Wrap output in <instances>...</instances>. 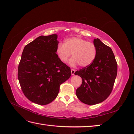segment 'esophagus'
Wrapping results in <instances>:
<instances>
[{
  "instance_id": "34e87169",
  "label": "esophagus",
  "mask_w": 134,
  "mask_h": 134,
  "mask_svg": "<svg viewBox=\"0 0 134 134\" xmlns=\"http://www.w3.org/2000/svg\"><path fill=\"white\" fill-rule=\"evenodd\" d=\"M75 70H74L73 69H71V73H72V75H75Z\"/></svg>"
}]
</instances>
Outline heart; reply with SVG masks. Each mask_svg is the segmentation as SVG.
Here are the masks:
<instances>
[{"label":"heart","instance_id":"heart-1","mask_svg":"<svg viewBox=\"0 0 134 134\" xmlns=\"http://www.w3.org/2000/svg\"><path fill=\"white\" fill-rule=\"evenodd\" d=\"M97 48L95 44L78 37L66 40L64 44H59L56 49V53L59 60L65 62L71 53L73 57L69 61L72 66L79 64L81 67H87L94 61L97 55Z\"/></svg>","mask_w":134,"mask_h":134}]
</instances>
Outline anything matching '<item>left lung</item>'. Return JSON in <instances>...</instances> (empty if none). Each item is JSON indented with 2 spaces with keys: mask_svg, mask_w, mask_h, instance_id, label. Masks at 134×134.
<instances>
[{
  "mask_svg": "<svg viewBox=\"0 0 134 134\" xmlns=\"http://www.w3.org/2000/svg\"><path fill=\"white\" fill-rule=\"evenodd\" d=\"M97 55L92 63L75 75L81 77L82 82L76 91L77 97L83 103L94 105L103 102L111 93L118 65L112 49L99 38L94 39Z\"/></svg>",
  "mask_w": 134,
  "mask_h": 134,
  "instance_id": "obj_1",
  "label": "left lung"
}]
</instances>
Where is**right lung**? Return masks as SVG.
I'll return each mask as SVG.
<instances>
[{
    "mask_svg": "<svg viewBox=\"0 0 134 134\" xmlns=\"http://www.w3.org/2000/svg\"><path fill=\"white\" fill-rule=\"evenodd\" d=\"M57 34L38 37L25 47L18 66V77L27 99L39 105L52 102L59 86L71 76L70 68L56 54Z\"/></svg>",
    "mask_w": 134,
    "mask_h": 134,
    "instance_id": "1",
    "label": "right lung"
}]
</instances>
